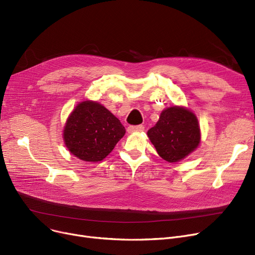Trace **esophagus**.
Instances as JSON below:
<instances>
[{
    "instance_id": "34e87169",
    "label": "esophagus",
    "mask_w": 255,
    "mask_h": 255,
    "mask_svg": "<svg viewBox=\"0 0 255 255\" xmlns=\"http://www.w3.org/2000/svg\"><path fill=\"white\" fill-rule=\"evenodd\" d=\"M144 130V126L143 125H137V126H129L127 128V131L129 133H133V132H141Z\"/></svg>"
}]
</instances>
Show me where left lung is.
Listing matches in <instances>:
<instances>
[{
  "instance_id": "obj_1",
  "label": "left lung",
  "mask_w": 255,
  "mask_h": 255,
  "mask_svg": "<svg viewBox=\"0 0 255 255\" xmlns=\"http://www.w3.org/2000/svg\"><path fill=\"white\" fill-rule=\"evenodd\" d=\"M148 136L160 157L168 162H178L197 148L200 129L192 112L183 106H171L161 113Z\"/></svg>"
}]
</instances>
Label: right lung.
Instances as JSON below:
<instances>
[{
  "label": "right lung",
  "mask_w": 255,
  "mask_h": 255,
  "mask_svg": "<svg viewBox=\"0 0 255 255\" xmlns=\"http://www.w3.org/2000/svg\"><path fill=\"white\" fill-rule=\"evenodd\" d=\"M125 132L109 110L89 100L77 104L70 114L63 135L71 154L84 161L98 162L114 150Z\"/></svg>",
  "instance_id": "right-lung-1"
}]
</instances>
